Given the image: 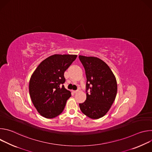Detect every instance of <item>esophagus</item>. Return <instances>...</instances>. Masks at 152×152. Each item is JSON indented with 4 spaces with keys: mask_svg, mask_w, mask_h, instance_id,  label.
<instances>
[{
    "mask_svg": "<svg viewBox=\"0 0 152 152\" xmlns=\"http://www.w3.org/2000/svg\"><path fill=\"white\" fill-rule=\"evenodd\" d=\"M79 90H76V91H73V93H78L79 92Z\"/></svg>",
    "mask_w": 152,
    "mask_h": 152,
    "instance_id": "34e87169",
    "label": "esophagus"
}]
</instances>
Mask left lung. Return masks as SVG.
I'll use <instances>...</instances> for the list:
<instances>
[{
    "instance_id": "left-lung-1",
    "label": "left lung",
    "mask_w": 152,
    "mask_h": 152,
    "mask_svg": "<svg viewBox=\"0 0 152 152\" xmlns=\"http://www.w3.org/2000/svg\"><path fill=\"white\" fill-rule=\"evenodd\" d=\"M79 58L86 77V99L79 103L80 109L87 117L98 119L107 113L115 100L117 92L116 78L110 67L102 59L82 55Z\"/></svg>"
}]
</instances>
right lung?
<instances>
[{
  "mask_svg": "<svg viewBox=\"0 0 152 152\" xmlns=\"http://www.w3.org/2000/svg\"><path fill=\"white\" fill-rule=\"evenodd\" d=\"M76 55H52L42 61L32 75L29 85L31 100L41 115L53 118L64 110L71 97L65 88L64 74L76 59Z\"/></svg>",
  "mask_w": 152,
  "mask_h": 152,
  "instance_id": "right-lung-1",
  "label": "right lung"
}]
</instances>
